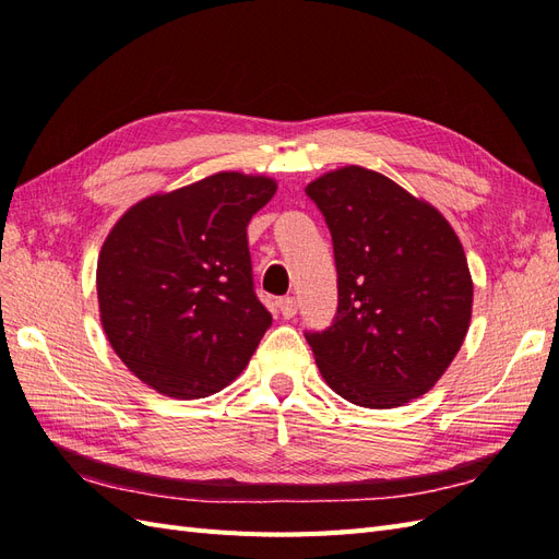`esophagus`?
I'll return each instance as SVG.
<instances>
[{"instance_id": "34e87169", "label": "esophagus", "mask_w": 559, "mask_h": 559, "mask_svg": "<svg viewBox=\"0 0 559 559\" xmlns=\"http://www.w3.org/2000/svg\"><path fill=\"white\" fill-rule=\"evenodd\" d=\"M277 310H280V314H282L284 319H292V317L296 314V310H298V306H296V298H294V296H284V298H280V300H277Z\"/></svg>"}]
</instances>
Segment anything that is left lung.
<instances>
[{
  "mask_svg": "<svg viewBox=\"0 0 559 559\" xmlns=\"http://www.w3.org/2000/svg\"><path fill=\"white\" fill-rule=\"evenodd\" d=\"M306 193L324 214L337 270L333 324L306 333L321 378L361 408L427 394L471 324L456 233L429 202L359 165L321 175Z\"/></svg>",
  "mask_w": 559,
  "mask_h": 559,
  "instance_id": "obj_1",
  "label": "left lung"
}]
</instances>
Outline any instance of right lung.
<instances>
[{"mask_svg": "<svg viewBox=\"0 0 559 559\" xmlns=\"http://www.w3.org/2000/svg\"><path fill=\"white\" fill-rule=\"evenodd\" d=\"M270 177L216 173L118 218L97 259L99 321L130 373L205 399L238 378L273 317L253 294L247 226Z\"/></svg>", "mask_w": 559, "mask_h": 559, "instance_id": "right-lung-1", "label": "right lung"}]
</instances>
